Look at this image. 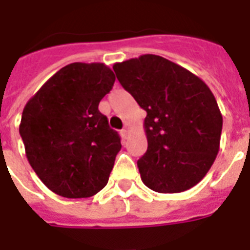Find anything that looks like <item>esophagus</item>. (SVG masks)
I'll list each match as a JSON object with an SVG mask.
<instances>
[{"mask_svg": "<svg viewBox=\"0 0 250 250\" xmlns=\"http://www.w3.org/2000/svg\"><path fill=\"white\" fill-rule=\"evenodd\" d=\"M122 135H123V137H127V136L129 135V128L125 125V128L122 129Z\"/></svg>", "mask_w": 250, "mask_h": 250, "instance_id": "1", "label": "esophagus"}]
</instances>
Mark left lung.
Here are the masks:
<instances>
[{
    "instance_id": "8db88e82",
    "label": "left lung",
    "mask_w": 250,
    "mask_h": 250,
    "mask_svg": "<svg viewBox=\"0 0 250 250\" xmlns=\"http://www.w3.org/2000/svg\"><path fill=\"white\" fill-rule=\"evenodd\" d=\"M113 69L146 111L147 150L137 160L144 184L162 194L195 186L220 150L222 114L209 87L158 55H141Z\"/></svg>"
}]
</instances>
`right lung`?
I'll use <instances>...</instances> for the list:
<instances>
[{"mask_svg":"<svg viewBox=\"0 0 250 250\" xmlns=\"http://www.w3.org/2000/svg\"><path fill=\"white\" fill-rule=\"evenodd\" d=\"M114 81L103 62H73L24 106L19 132L26 159L55 194L88 198L106 186L122 145L99 104Z\"/></svg>","mask_w":250,"mask_h":250,"instance_id":"1","label":"right lung"}]
</instances>
